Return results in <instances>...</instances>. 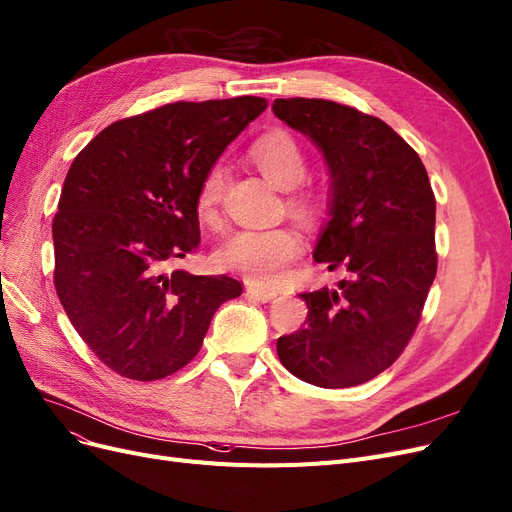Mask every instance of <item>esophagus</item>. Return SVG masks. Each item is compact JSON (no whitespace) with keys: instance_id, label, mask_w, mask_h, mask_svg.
<instances>
[{"instance_id":"1","label":"esophagus","mask_w":512,"mask_h":512,"mask_svg":"<svg viewBox=\"0 0 512 512\" xmlns=\"http://www.w3.org/2000/svg\"><path fill=\"white\" fill-rule=\"evenodd\" d=\"M246 293H249V295L255 297V299H259V301H263V304H266V301H272V299L278 297L276 291L266 289V287H257V285H249V287H246Z\"/></svg>"}]
</instances>
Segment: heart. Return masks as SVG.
<instances>
[{"instance_id": "1", "label": "heart", "mask_w": 512, "mask_h": 512, "mask_svg": "<svg viewBox=\"0 0 512 512\" xmlns=\"http://www.w3.org/2000/svg\"><path fill=\"white\" fill-rule=\"evenodd\" d=\"M251 160L272 183L291 189L306 177L308 160L301 143L289 130H270L261 135L249 149ZM223 198V168L213 164L204 170L196 187V213L202 221L215 223ZM301 215L316 208L312 189H295L289 198ZM304 251V240L293 227H266V230H238L227 238L215 253L217 266L242 274L257 285H272L282 272Z\"/></svg>"}]
</instances>
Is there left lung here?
<instances>
[{"label":"left lung","mask_w":512,"mask_h":512,"mask_svg":"<svg viewBox=\"0 0 512 512\" xmlns=\"http://www.w3.org/2000/svg\"><path fill=\"white\" fill-rule=\"evenodd\" d=\"M272 109L329 164L331 219L314 261L344 274L335 289L301 293L306 323L278 337V358L320 388L365 384L403 354L437 276L428 173L386 122L350 105L295 97Z\"/></svg>","instance_id":"left-lung-1"}]
</instances>
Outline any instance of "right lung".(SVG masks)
<instances>
[{"label": "right lung", "instance_id": "right-lung-1", "mask_svg": "<svg viewBox=\"0 0 512 512\" xmlns=\"http://www.w3.org/2000/svg\"><path fill=\"white\" fill-rule=\"evenodd\" d=\"M268 107L261 97L177 101L101 130L75 156L52 219L54 289L111 371L154 382L200 352L230 276L168 266L200 242L204 170Z\"/></svg>", "mask_w": 512, "mask_h": 512}]
</instances>
